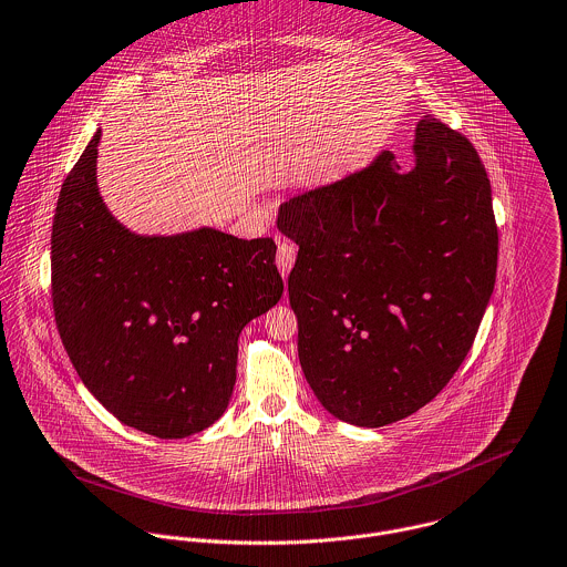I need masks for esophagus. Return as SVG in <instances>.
I'll list each match as a JSON object with an SVG mask.
<instances>
[{"mask_svg": "<svg viewBox=\"0 0 567 567\" xmlns=\"http://www.w3.org/2000/svg\"><path fill=\"white\" fill-rule=\"evenodd\" d=\"M293 262H296V247L291 243H280L278 245V254H276V265H278L282 278L289 276Z\"/></svg>", "mask_w": 567, "mask_h": 567, "instance_id": "esophagus-1", "label": "esophagus"}]
</instances>
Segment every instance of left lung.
Returning a JSON list of instances; mask_svg holds the SVG:
<instances>
[{
  "mask_svg": "<svg viewBox=\"0 0 567 567\" xmlns=\"http://www.w3.org/2000/svg\"><path fill=\"white\" fill-rule=\"evenodd\" d=\"M280 207L298 358L338 420L380 429L429 404L468 355L495 289L499 236L473 143L433 116L413 141Z\"/></svg>",
  "mask_w": 567,
  "mask_h": 567,
  "instance_id": "8db88e82",
  "label": "left lung"
}]
</instances>
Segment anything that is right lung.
<instances>
[{
	"label": "right lung",
	"mask_w": 567,
	"mask_h": 567,
	"mask_svg": "<svg viewBox=\"0 0 567 567\" xmlns=\"http://www.w3.org/2000/svg\"><path fill=\"white\" fill-rule=\"evenodd\" d=\"M101 130L61 185L52 307L85 389L158 440L209 429L229 406L238 336L282 296L271 238L214 227L172 236L121 225L96 185Z\"/></svg>",
	"instance_id": "1"
}]
</instances>
